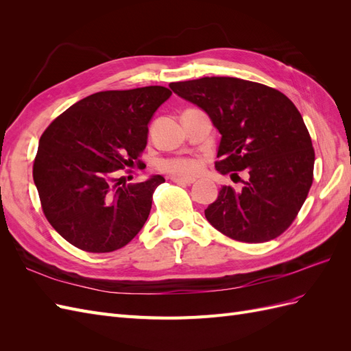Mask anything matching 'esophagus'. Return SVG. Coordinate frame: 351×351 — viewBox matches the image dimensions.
Wrapping results in <instances>:
<instances>
[{
    "instance_id": "esophagus-1",
    "label": "esophagus",
    "mask_w": 351,
    "mask_h": 351,
    "mask_svg": "<svg viewBox=\"0 0 351 351\" xmlns=\"http://www.w3.org/2000/svg\"><path fill=\"white\" fill-rule=\"evenodd\" d=\"M171 180L174 183H177V184H186V186H190V184H193L195 183V178H183V177H171Z\"/></svg>"
}]
</instances>
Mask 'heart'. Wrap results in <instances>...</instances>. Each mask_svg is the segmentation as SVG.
Instances as JSON below:
<instances>
[{
  "mask_svg": "<svg viewBox=\"0 0 351 351\" xmlns=\"http://www.w3.org/2000/svg\"><path fill=\"white\" fill-rule=\"evenodd\" d=\"M158 168L164 173L178 176V177H192L200 171V162L195 158H167L159 161Z\"/></svg>",
  "mask_w": 351,
  "mask_h": 351,
  "instance_id": "obj_1",
  "label": "heart"
}]
</instances>
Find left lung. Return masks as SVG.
I'll return each instance as SVG.
<instances>
[{"instance_id": "8db88e82", "label": "left lung", "mask_w": 351, "mask_h": 351, "mask_svg": "<svg viewBox=\"0 0 351 351\" xmlns=\"http://www.w3.org/2000/svg\"><path fill=\"white\" fill-rule=\"evenodd\" d=\"M169 88L204 110L221 133L218 171L231 178L247 174L241 190L221 187L205 209L209 224L243 243L282 234L313 182L315 151L295 105L277 89L237 77H202Z\"/></svg>"}]
</instances>
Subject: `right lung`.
<instances>
[{
	"mask_svg": "<svg viewBox=\"0 0 351 351\" xmlns=\"http://www.w3.org/2000/svg\"><path fill=\"white\" fill-rule=\"evenodd\" d=\"M171 93L164 86L93 93L42 133L34 182L49 224L73 246L108 253L142 230L155 189L165 180L154 176L120 186L117 176L142 164L147 124Z\"/></svg>",
	"mask_w": 351,
	"mask_h": 351,
	"instance_id": "add662e5",
	"label": "right lung"
}]
</instances>
